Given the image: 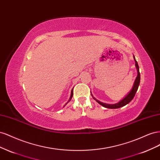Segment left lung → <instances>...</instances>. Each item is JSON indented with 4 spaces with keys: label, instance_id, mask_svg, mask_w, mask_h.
Listing matches in <instances>:
<instances>
[{
    "label": "left lung",
    "instance_id": "1",
    "mask_svg": "<svg viewBox=\"0 0 160 160\" xmlns=\"http://www.w3.org/2000/svg\"><path fill=\"white\" fill-rule=\"evenodd\" d=\"M134 59H135V57H134ZM135 66H136L137 69H138V76H137L136 79H135V81L134 82L133 88H132V91H131L129 93H128V95L126 97H125V98H123L122 101H120L119 103H115V104H113V105H111H111L110 104H106V103H102V102H101V101H99L98 100L95 99V98H93L95 100H96L97 102H98V103H99L101 105L103 106L104 108H106L117 109V108H122V107H123V106H125V105H127L128 103H129L130 101L133 99L134 96H135V93H136V92L138 91V87H139V83H140V73H139V66H138V62L136 61V60H135Z\"/></svg>",
    "mask_w": 160,
    "mask_h": 160
}]
</instances>
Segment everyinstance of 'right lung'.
I'll list each match as a JSON object with an SVG mask.
<instances>
[{"mask_svg":"<svg viewBox=\"0 0 160 160\" xmlns=\"http://www.w3.org/2000/svg\"><path fill=\"white\" fill-rule=\"evenodd\" d=\"M73 93V92H72V91H71V98H70V99L69 100V101H71V98H72V95H73V93ZM69 101H68V102H69ZM68 102H67V103H68ZM67 103H66V104L64 105V107H65V106L67 105Z\"/></svg>","mask_w":160,"mask_h":160,"instance_id":"add662e5","label":"right lung"}]
</instances>
